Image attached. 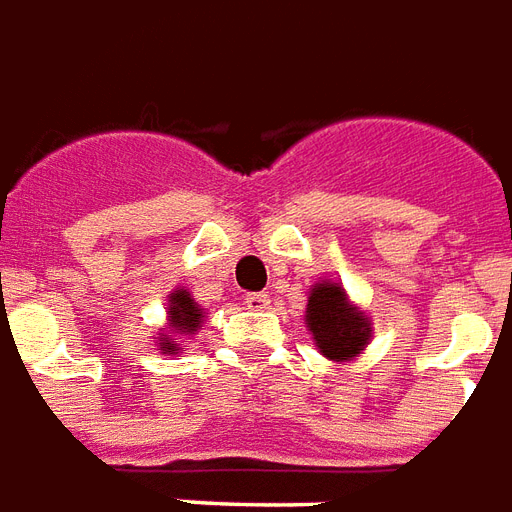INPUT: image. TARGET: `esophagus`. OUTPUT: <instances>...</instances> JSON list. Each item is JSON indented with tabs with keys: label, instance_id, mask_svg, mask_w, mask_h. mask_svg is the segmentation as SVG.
<instances>
[{
	"label": "esophagus",
	"instance_id": "1",
	"mask_svg": "<svg viewBox=\"0 0 512 512\" xmlns=\"http://www.w3.org/2000/svg\"><path fill=\"white\" fill-rule=\"evenodd\" d=\"M245 302H248V308H251V311H267V308H270V294L253 292L245 297Z\"/></svg>",
	"mask_w": 512,
	"mask_h": 512
}]
</instances>
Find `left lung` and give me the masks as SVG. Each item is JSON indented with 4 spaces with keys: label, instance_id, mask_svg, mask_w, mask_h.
I'll return each mask as SVG.
<instances>
[{
    "label": "left lung",
    "instance_id": "left-lung-1",
    "mask_svg": "<svg viewBox=\"0 0 512 512\" xmlns=\"http://www.w3.org/2000/svg\"><path fill=\"white\" fill-rule=\"evenodd\" d=\"M305 327L313 335L316 349L333 363H349L360 357L374 335L371 316L349 300L341 283L327 278L313 283L308 292Z\"/></svg>",
    "mask_w": 512,
    "mask_h": 512
}]
</instances>
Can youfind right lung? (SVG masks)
Returning a JSON list of instances; mask_svg holds the SVG:
<instances>
[{
	"mask_svg": "<svg viewBox=\"0 0 512 512\" xmlns=\"http://www.w3.org/2000/svg\"><path fill=\"white\" fill-rule=\"evenodd\" d=\"M204 324V308L193 300V294L185 286H177L169 294V308H166V324L158 333L160 354H179L182 352V338L196 335Z\"/></svg>",
	"mask_w": 512,
	"mask_h": 512,
	"instance_id": "add662e5",
	"label": "right lung"
}]
</instances>
